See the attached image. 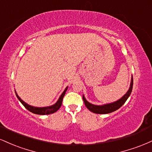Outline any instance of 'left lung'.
<instances>
[{
    "label": "left lung",
    "instance_id": "obj_1",
    "mask_svg": "<svg viewBox=\"0 0 152 152\" xmlns=\"http://www.w3.org/2000/svg\"><path fill=\"white\" fill-rule=\"evenodd\" d=\"M132 88H133V76L132 77V81H131L130 87L129 88L128 91L125 94L122 98L118 99L116 102H114L113 103H110V104H104V105H94V104H91V103L88 102L85 99L84 96L83 95V100L84 102L85 105H86V108L88 110H90L91 112L95 113V114H109V113L113 112V111H116V110L119 109L121 106L126 102L127 99L129 97L132 91Z\"/></svg>",
    "mask_w": 152,
    "mask_h": 152
}]
</instances>
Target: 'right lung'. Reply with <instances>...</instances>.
Returning <instances> with one entry per match:
<instances>
[{"label": "right lung", "mask_w": 152, "mask_h": 152, "mask_svg": "<svg viewBox=\"0 0 152 152\" xmlns=\"http://www.w3.org/2000/svg\"><path fill=\"white\" fill-rule=\"evenodd\" d=\"M67 88H68V86L65 88V90L64 91V92H63L61 95L60 97H59L58 100L57 101V102L55 104H53V105L50 106H46V107H35V106L28 105V104H26V102H24L23 101L22 99L18 96V95L17 94L15 91V95H16L17 98H18V100L21 102L23 105L25 106L26 109H28L29 111L34 113V114H39V115H45V114H53L54 112H56V111H57L59 109H60L61 106L62 104L63 98H64V95H65Z\"/></svg>", "instance_id": "obj_1"}]
</instances>
